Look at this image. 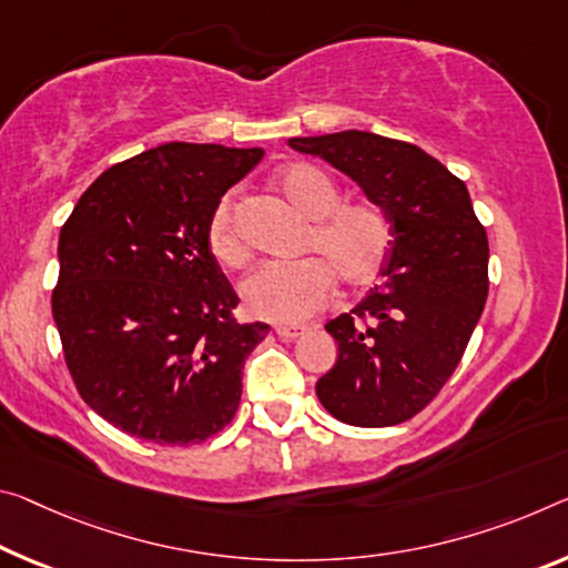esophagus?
Returning <instances> with one entry per match:
<instances>
[{
  "label": "esophagus",
  "instance_id": "esophagus-1",
  "mask_svg": "<svg viewBox=\"0 0 568 568\" xmlns=\"http://www.w3.org/2000/svg\"><path fill=\"white\" fill-rule=\"evenodd\" d=\"M305 331H308V326H277V328H275L277 336L285 338V341H293V338H298V336H303Z\"/></svg>",
  "mask_w": 568,
  "mask_h": 568
}]
</instances>
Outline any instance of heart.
I'll return each mask as SVG.
<instances>
[{"instance_id":"heart-1","label":"heart","mask_w":568,"mask_h":568,"mask_svg":"<svg viewBox=\"0 0 568 568\" xmlns=\"http://www.w3.org/2000/svg\"><path fill=\"white\" fill-rule=\"evenodd\" d=\"M277 189L305 220L298 263H270L242 283V303L255 318L298 323L313 316L328 301L336 281L346 291L372 285L389 260L392 222L372 200L341 202L333 179L311 164H291L277 171ZM206 247L227 267H245L250 247L235 222L232 196L214 206L206 222Z\"/></svg>"}]
</instances>
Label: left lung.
I'll return each mask as SVG.
<instances>
[{
    "label": "left lung",
    "mask_w": 568,
    "mask_h": 568,
    "mask_svg": "<svg viewBox=\"0 0 568 568\" xmlns=\"http://www.w3.org/2000/svg\"><path fill=\"white\" fill-rule=\"evenodd\" d=\"M344 171L392 222L384 281L326 323L338 358L316 384L354 427L412 419L443 392L488 301V235L463 179L407 141L366 131L291 139Z\"/></svg>",
    "instance_id": "1"
}]
</instances>
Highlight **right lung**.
<instances>
[{
  "instance_id": "obj_1",
  "label": "right lung",
  "mask_w": 568,
  "mask_h": 568,
  "mask_svg": "<svg viewBox=\"0 0 568 568\" xmlns=\"http://www.w3.org/2000/svg\"><path fill=\"white\" fill-rule=\"evenodd\" d=\"M263 154L164 143L103 171L62 224V354L88 407L125 435L200 445L235 417L242 366L270 326L237 323L206 222Z\"/></svg>"
}]
</instances>
